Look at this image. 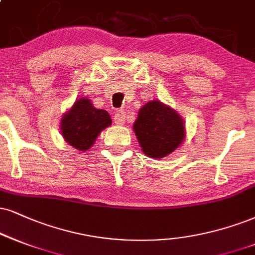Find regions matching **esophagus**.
<instances>
[{
  "label": "esophagus",
  "instance_id": "1",
  "mask_svg": "<svg viewBox=\"0 0 255 255\" xmlns=\"http://www.w3.org/2000/svg\"><path fill=\"white\" fill-rule=\"evenodd\" d=\"M113 121L117 125H122L125 123V118H127V113H125L124 110H117L115 113V116H113Z\"/></svg>",
  "mask_w": 255,
  "mask_h": 255
}]
</instances>
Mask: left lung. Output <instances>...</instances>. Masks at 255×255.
<instances>
[{
    "instance_id": "8db88e82",
    "label": "left lung",
    "mask_w": 255,
    "mask_h": 255,
    "mask_svg": "<svg viewBox=\"0 0 255 255\" xmlns=\"http://www.w3.org/2000/svg\"><path fill=\"white\" fill-rule=\"evenodd\" d=\"M133 130L144 153L152 158L171 153L184 138V125L180 116L155 100L139 110Z\"/></svg>"
}]
</instances>
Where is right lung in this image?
I'll return each instance as SVG.
<instances>
[{
  "label": "right lung",
  "mask_w": 255,
  "mask_h": 255,
  "mask_svg": "<svg viewBox=\"0 0 255 255\" xmlns=\"http://www.w3.org/2000/svg\"><path fill=\"white\" fill-rule=\"evenodd\" d=\"M111 123L108 111L93 108L90 99L81 98L62 117L61 132L70 145L84 151L92 146L100 131Z\"/></svg>",
  "instance_id": "add662e5"
}]
</instances>
